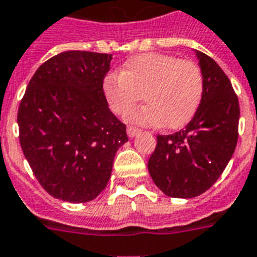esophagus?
<instances>
[{"mask_svg": "<svg viewBox=\"0 0 257 257\" xmlns=\"http://www.w3.org/2000/svg\"><path fill=\"white\" fill-rule=\"evenodd\" d=\"M139 134H141V130H139L138 127H127V135H128V138H135L137 135H139Z\"/></svg>", "mask_w": 257, "mask_h": 257, "instance_id": "obj_1", "label": "esophagus"}]
</instances>
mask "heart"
Masks as SVG:
<instances>
[{
  "instance_id": "1",
  "label": "heart",
  "mask_w": 257,
  "mask_h": 257,
  "mask_svg": "<svg viewBox=\"0 0 257 257\" xmlns=\"http://www.w3.org/2000/svg\"><path fill=\"white\" fill-rule=\"evenodd\" d=\"M102 93L116 115L125 114L142 94L146 105L124 116L130 123L180 128L192 119L200 105L203 75L194 61L150 52L131 57L120 73L106 76Z\"/></svg>"
}]
</instances>
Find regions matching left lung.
I'll return each mask as SVG.
<instances>
[{"instance_id":"1","label":"left lung","mask_w":257,"mask_h":257,"mask_svg":"<svg viewBox=\"0 0 257 257\" xmlns=\"http://www.w3.org/2000/svg\"><path fill=\"white\" fill-rule=\"evenodd\" d=\"M203 75V94L182 130L158 135L148 172L165 196L193 198L219 179L238 143L239 101L222 68L194 50Z\"/></svg>"}]
</instances>
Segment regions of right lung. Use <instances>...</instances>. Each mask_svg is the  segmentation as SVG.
I'll return each mask as SVG.
<instances>
[{"label": "right lung", "instance_id": "1", "mask_svg": "<svg viewBox=\"0 0 257 257\" xmlns=\"http://www.w3.org/2000/svg\"><path fill=\"white\" fill-rule=\"evenodd\" d=\"M113 55L65 51L40 65L18 110L23 155L57 200H94L109 182L126 126L106 103L102 82Z\"/></svg>", "mask_w": 257, "mask_h": 257}]
</instances>
